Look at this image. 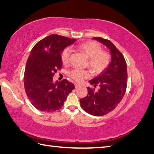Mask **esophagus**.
Masks as SVG:
<instances>
[{
  "label": "esophagus",
  "instance_id": "34e87169",
  "mask_svg": "<svg viewBox=\"0 0 154 154\" xmlns=\"http://www.w3.org/2000/svg\"><path fill=\"white\" fill-rule=\"evenodd\" d=\"M79 87H80V85L78 83H75V88H78Z\"/></svg>",
  "mask_w": 154,
  "mask_h": 154
}]
</instances>
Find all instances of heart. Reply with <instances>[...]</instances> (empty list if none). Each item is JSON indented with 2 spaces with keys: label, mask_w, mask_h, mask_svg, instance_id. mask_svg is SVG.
I'll list each match as a JSON object with an SVG mask.
<instances>
[{
  "label": "heart",
  "mask_w": 154,
  "mask_h": 154,
  "mask_svg": "<svg viewBox=\"0 0 154 154\" xmlns=\"http://www.w3.org/2000/svg\"><path fill=\"white\" fill-rule=\"evenodd\" d=\"M75 48L82 52L88 57V66L94 73L100 74L109 66L110 62V55L103 51L102 46L97 42L88 41L76 45ZM71 55L70 48H65L61 52V59L63 64H67ZM90 72L87 70L73 69L69 72V75L73 80L81 82L90 77Z\"/></svg>",
  "instance_id": "heart-1"
}]
</instances>
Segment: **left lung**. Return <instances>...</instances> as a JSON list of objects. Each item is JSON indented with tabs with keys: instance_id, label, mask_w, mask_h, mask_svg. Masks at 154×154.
Here are the masks:
<instances>
[{
	"instance_id": "8db88e82",
	"label": "left lung",
	"mask_w": 154,
	"mask_h": 154,
	"mask_svg": "<svg viewBox=\"0 0 154 154\" xmlns=\"http://www.w3.org/2000/svg\"><path fill=\"white\" fill-rule=\"evenodd\" d=\"M93 39L109 48L112 60L108 67L90 81L91 85L99 89L88 87L87 95L80 99L81 106L94 116H103L118 106L125 94L127 87V67L124 55L110 40L100 37Z\"/></svg>"
}]
</instances>
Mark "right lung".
Here are the masks:
<instances>
[{"mask_svg": "<svg viewBox=\"0 0 154 154\" xmlns=\"http://www.w3.org/2000/svg\"><path fill=\"white\" fill-rule=\"evenodd\" d=\"M76 41L51 34L35 44L26 65L24 85L26 95L35 109L51 112L61 109L74 85L63 79L53 82V76L62 67L61 52Z\"/></svg>", "mask_w": 154, "mask_h": 154, "instance_id": "right-lung-1", "label": "right lung"}]
</instances>
